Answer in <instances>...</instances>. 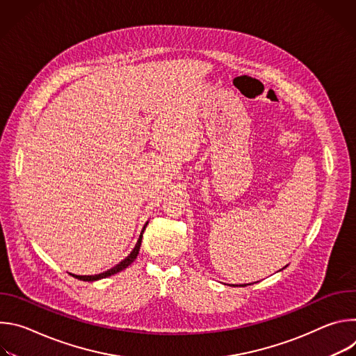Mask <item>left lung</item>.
Listing matches in <instances>:
<instances>
[{
	"instance_id": "8db88e82",
	"label": "left lung",
	"mask_w": 356,
	"mask_h": 356,
	"mask_svg": "<svg viewBox=\"0 0 356 356\" xmlns=\"http://www.w3.org/2000/svg\"><path fill=\"white\" fill-rule=\"evenodd\" d=\"M250 284H252V283H250ZM234 286H235V284H234ZM241 286H246V284H241Z\"/></svg>"
}]
</instances>
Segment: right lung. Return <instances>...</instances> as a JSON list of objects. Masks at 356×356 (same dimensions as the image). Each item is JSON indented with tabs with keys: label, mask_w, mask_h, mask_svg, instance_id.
<instances>
[{
	"label": "right lung",
	"mask_w": 356,
	"mask_h": 356,
	"mask_svg": "<svg viewBox=\"0 0 356 356\" xmlns=\"http://www.w3.org/2000/svg\"><path fill=\"white\" fill-rule=\"evenodd\" d=\"M146 227V225H145ZM145 227H143V229H145ZM143 229H142V232H140V235H139V239H138V242H136V245H135V248H134V250L129 253V255L124 259V261H121L117 266H114L113 269H108L107 272H104V273H99V275H94V276H74L76 279H80V280H84V282H94V280H98V279H104V277H108V276H111V275H115V273H118V272H121V270H124L125 268H128L135 259H136V257H138V253H139V248H140V242H142V234H143Z\"/></svg>",
	"instance_id": "1"
}]
</instances>
